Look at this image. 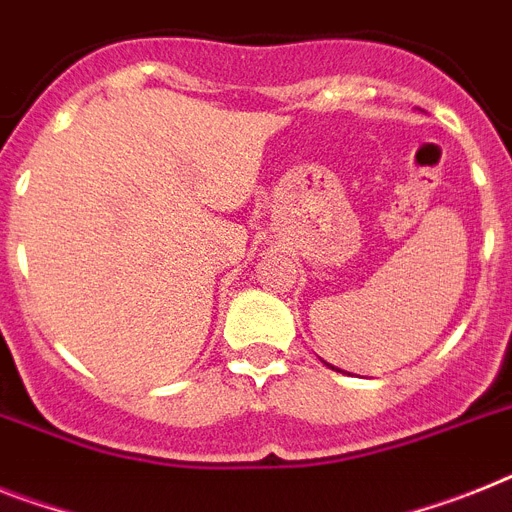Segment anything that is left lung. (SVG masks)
Listing matches in <instances>:
<instances>
[{"label": "left lung", "instance_id": "obj_1", "mask_svg": "<svg viewBox=\"0 0 512 512\" xmlns=\"http://www.w3.org/2000/svg\"><path fill=\"white\" fill-rule=\"evenodd\" d=\"M325 364H328V362H325ZM328 367H330V369H336V367H333V364H328Z\"/></svg>", "mask_w": 512, "mask_h": 512}]
</instances>
